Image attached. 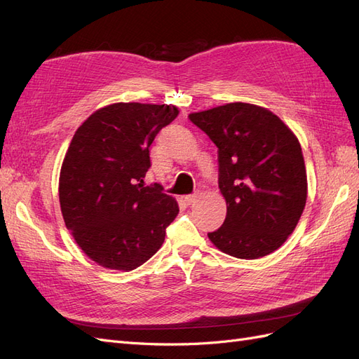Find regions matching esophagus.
<instances>
[{"instance_id": "esophagus-1", "label": "esophagus", "mask_w": 359, "mask_h": 359, "mask_svg": "<svg viewBox=\"0 0 359 359\" xmlns=\"http://www.w3.org/2000/svg\"><path fill=\"white\" fill-rule=\"evenodd\" d=\"M198 199H199L198 194H187V196H184V202L189 203V205L196 203V202H198Z\"/></svg>"}]
</instances>
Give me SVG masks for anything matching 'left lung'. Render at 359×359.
<instances>
[{
	"label": "left lung",
	"mask_w": 359,
	"mask_h": 359,
	"mask_svg": "<svg viewBox=\"0 0 359 359\" xmlns=\"http://www.w3.org/2000/svg\"><path fill=\"white\" fill-rule=\"evenodd\" d=\"M219 148L226 219L208 233L220 252L259 259L295 231L307 201V172L295 133L252 103H227L189 115Z\"/></svg>",
	"instance_id": "1"
}]
</instances>
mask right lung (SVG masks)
Masks as SVG:
<instances>
[{
	"label": "right lung",
	"mask_w": 359,
	"mask_h": 359,
	"mask_svg": "<svg viewBox=\"0 0 359 359\" xmlns=\"http://www.w3.org/2000/svg\"><path fill=\"white\" fill-rule=\"evenodd\" d=\"M180 111L172 104L112 103L76 133L60 172V205L76 244L97 265L132 271L154 256L180 212L161 187H144L149 147Z\"/></svg>",
	"instance_id": "add662e5"
}]
</instances>
